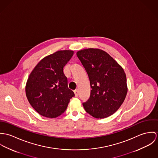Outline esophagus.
I'll list each match as a JSON object with an SVG mask.
<instances>
[{
  "label": "esophagus",
  "instance_id": "34e87169",
  "mask_svg": "<svg viewBox=\"0 0 158 158\" xmlns=\"http://www.w3.org/2000/svg\"><path fill=\"white\" fill-rule=\"evenodd\" d=\"M74 94H75V96H76V97H77L78 95H79L78 89H76L74 91Z\"/></svg>",
  "mask_w": 158,
  "mask_h": 158
}]
</instances>
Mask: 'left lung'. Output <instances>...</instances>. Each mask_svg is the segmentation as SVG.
I'll return each mask as SVG.
<instances>
[{"mask_svg":"<svg viewBox=\"0 0 158 158\" xmlns=\"http://www.w3.org/2000/svg\"><path fill=\"white\" fill-rule=\"evenodd\" d=\"M77 56L87 73L90 97L83 106L96 118H105L123 104L128 91L123 67L108 54L97 48L77 52Z\"/></svg>","mask_w":158,"mask_h":158,"instance_id":"8db88e82","label":"left lung"}]
</instances>
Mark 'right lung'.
I'll use <instances>...</instances> for the list:
<instances>
[{
  "mask_svg": "<svg viewBox=\"0 0 158 158\" xmlns=\"http://www.w3.org/2000/svg\"><path fill=\"white\" fill-rule=\"evenodd\" d=\"M74 52L60 50L43 58L30 73L25 86L30 104L40 115L54 118L67 109L74 92L68 87L64 67Z\"/></svg>",
  "mask_w": 158,
  "mask_h": 158,
  "instance_id": "right-lung-1",
  "label": "right lung"
}]
</instances>
